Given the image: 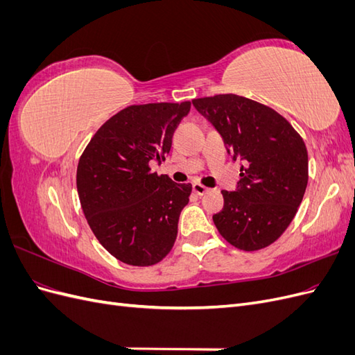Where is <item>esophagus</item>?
<instances>
[{
	"instance_id": "34e87169",
	"label": "esophagus",
	"mask_w": 355,
	"mask_h": 355,
	"mask_svg": "<svg viewBox=\"0 0 355 355\" xmlns=\"http://www.w3.org/2000/svg\"><path fill=\"white\" fill-rule=\"evenodd\" d=\"M192 192L197 196H204L206 192H209V188H206L204 185H200V184H194L192 185Z\"/></svg>"
}]
</instances>
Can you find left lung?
Segmentation results:
<instances>
[{
    "mask_svg": "<svg viewBox=\"0 0 355 355\" xmlns=\"http://www.w3.org/2000/svg\"><path fill=\"white\" fill-rule=\"evenodd\" d=\"M220 133L232 158H241L234 192L222 191L213 214L222 237L244 252L265 249L282 237L302 202L308 184L304 139L283 115L239 94L192 101Z\"/></svg>",
    "mask_w": 355,
    "mask_h": 355,
    "instance_id": "8db88e82",
    "label": "left lung"
}]
</instances>
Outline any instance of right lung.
Listing matches in <instances>:
<instances>
[{"instance_id": "1", "label": "right lung", "mask_w": 355, "mask_h": 355, "mask_svg": "<svg viewBox=\"0 0 355 355\" xmlns=\"http://www.w3.org/2000/svg\"><path fill=\"white\" fill-rule=\"evenodd\" d=\"M191 102L130 105L111 116L80 157L77 189L94 237L118 261L151 266L163 261L178 235L191 184L151 171L164 161Z\"/></svg>"}]
</instances>
